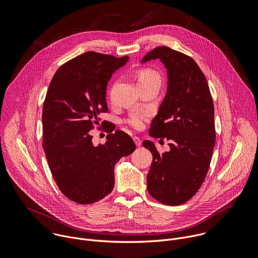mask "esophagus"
I'll list each match as a JSON object with an SVG mask.
<instances>
[{
	"instance_id": "34e87169",
	"label": "esophagus",
	"mask_w": 258,
	"mask_h": 258,
	"mask_svg": "<svg viewBox=\"0 0 258 258\" xmlns=\"http://www.w3.org/2000/svg\"><path fill=\"white\" fill-rule=\"evenodd\" d=\"M134 142H135V144H136L137 147H140L141 144H142V141H141V139H140L139 137H135V138H134Z\"/></svg>"
}]
</instances>
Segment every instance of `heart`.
I'll return each mask as SVG.
<instances>
[{
	"label": "heart",
	"instance_id": "obj_1",
	"mask_svg": "<svg viewBox=\"0 0 258 258\" xmlns=\"http://www.w3.org/2000/svg\"><path fill=\"white\" fill-rule=\"evenodd\" d=\"M149 83H157L160 85L161 78L160 75L151 68H143L138 73V85H144ZM150 113L147 111H135L126 119L125 122L131 127L135 130H142L145 122L149 119Z\"/></svg>",
	"mask_w": 258,
	"mask_h": 258
}]
</instances>
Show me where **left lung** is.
<instances>
[{
  "label": "left lung",
  "mask_w": 258,
  "mask_h": 258,
  "mask_svg": "<svg viewBox=\"0 0 258 258\" xmlns=\"http://www.w3.org/2000/svg\"><path fill=\"white\" fill-rule=\"evenodd\" d=\"M160 59L167 70V92L149 135L166 138L170 150L159 154L146 140L153 160L147 175L149 194L165 205H180L200 189L215 145L214 106L204 73L188 55L157 47L142 62Z\"/></svg>",
  "instance_id": "1"
}]
</instances>
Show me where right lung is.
Segmentation results:
<instances>
[{
    "label": "right lung",
    "instance_id": "add662e5",
    "mask_svg": "<svg viewBox=\"0 0 258 258\" xmlns=\"http://www.w3.org/2000/svg\"><path fill=\"white\" fill-rule=\"evenodd\" d=\"M127 56L87 52L64 63L53 77L43 107V148L58 188L68 199L92 204L111 193L114 166L136 145L122 131L105 127L107 141L94 146L91 131L108 111L106 88ZM105 120L101 122L104 125Z\"/></svg>",
    "mask_w": 258,
    "mask_h": 258
}]
</instances>
